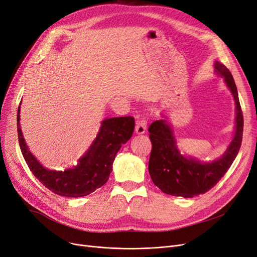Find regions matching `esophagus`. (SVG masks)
I'll use <instances>...</instances> for the list:
<instances>
[{
  "label": "esophagus",
  "instance_id": "obj_1",
  "mask_svg": "<svg viewBox=\"0 0 257 257\" xmlns=\"http://www.w3.org/2000/svg\"><path fill=\"white\" fill-rule=\"evenodd\" d=\"M147 125H148V121L145 117H142L140 119H138L136 121V127H135V132L137 134L141 135V134H145L146 131H147Z\"/></svg>",
  "mask_w": 257,
  "mask_h": 257
}]
</instances>
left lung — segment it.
Segmentation results:
<instances>
[{
  "label": "left lung",
  "instance_id": "left-lung-1",
  "mask_svg": "<svg viewBox=\"0 0 257 257\" xmlns=\"http://www.w3.org/2000/svg\"><path fill=\"white\" fill-rule=\"evenodd\" d=\"M215 69L224 77L236 103V133L223 155L211 163H201L191 157H183L176 148L172 130L164 120L154 121L149 126L152 151L149 173L163 193L172 196L191 198L211 190L228 172L238 154L242 141L243 116L237 88L230 70L220 62H215Z\"/></svg>",
  "mask_w": 257,
  "mask_h": 257
}]
</instances>
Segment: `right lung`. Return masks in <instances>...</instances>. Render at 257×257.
I'll use <instances>...</instances> for the list:
<instances>
[{"label":"right lung","mask_w":257,"mask_h":257,"mask_svg":"<svg viewBox=\"0 0 257 257\" xmlns=\"http://www.w3.org/2000/svg\"><path fill=\"white\" fill-rule=\"evenodd\" d=\"M17 121L20 149L29 170L45 188L65 197L86 196L103 186L112 170L116 154L130 140L135 128V119L132 116L104 120L93 146L78 166L73 170L56 172L44 169L29 152L20 126V106Z\"/></svg>","instance_id":"add662e5"}]
</instances>
